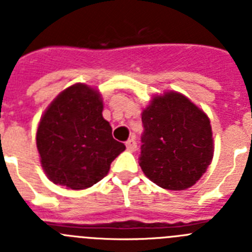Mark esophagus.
I'll list each match as a JSON object with an SVG mask.
<instances>
[{"label": "esophagus", "instance_id": "1", "mask_svg": "<svg viewBox=\"0 0 252 252\" xmlns=\"http://www.w3.org/2000/svg\"><path fill=\"white\" fill-rule=\"evenodd\" d=\"M126 148H127L128 151H135L137 149V144L135 141V139H128L126 141Z\"/></svg>", "mask_w": 252, "mask_h": 252}]
</instances>
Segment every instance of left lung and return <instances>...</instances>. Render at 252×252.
Here are the masks:
<instances>
[{
	"label": "left lung",
	"instance_id": "left-lung-1",
	"mask_svg": "<svg viewBox=\"0 0 252 252\" xmlns=\"http://www.w3.org/2000/svg\"><path fill=\"white\" fill-rule=\"evenodd\" d=\"M139 164L161 188L183 190L201 179L213 158L212 128L206 113L183 94L168 92L141 116Z\"/></svg>",
	"mask_w": 252,
	"mask_h": 252
}]
</instances>
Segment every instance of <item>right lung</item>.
<instances>
[{
    "label": "right lung",
    "instance_id": "1",
    "mask_svg": "<svg viewBox=\"0 0 252 252\" xmlns=\"http://www.w3.org/2000/svg\"><path fill=\"white\" fill-rule=\"evenodd\" d=\"M102 111L99 93L86 84L69 87L48 107L37 127L36 146L54 184L90 188L106 177L111 162L126 149L112 137Z\"/></svg>",
    "mask_w": 252,
    "mask_h": 252
}]
</instances>
